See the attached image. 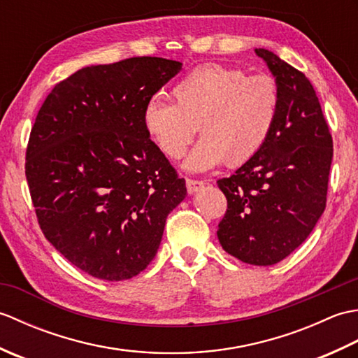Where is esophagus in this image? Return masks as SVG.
<instances>
[{
  "mask_svg": "<svg viewBox=\"0 0 358 358\" xmlns=\"http://www.w3.org/2000/svg\"><path fill=\"white\" fill-rule=\"evenodd\" d=\"M186 187H187V192L189 194H195V192H199L201 187H204V181L187 178L186 180Z\"/></svg>",
  "mask_w": 358,
  "mask_h": 358,
  "instance_id": "1",
  "label": "esophagus"
}]
</instances>
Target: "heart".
Here are the masks:
<instances>
[{"mask_svg":"<svg viewBox=\"0 0 358 358\" xmlns=\"http://www.w3.org/2000/svg\"><path fill=\"white\" fill-rule=\"evenodd\" d=\"M175 103L152 96L143 124L149 138L171 159L186 154L200 127L203 138L185 167L241 166L260 152L275 127L280 89L269 75H248L237 67L208 63L194 67L172 87Z\"/></svg>","mask_w":358,"mask_h":358,"instance_id":"heart-1","label":"heart"}]
</instances>
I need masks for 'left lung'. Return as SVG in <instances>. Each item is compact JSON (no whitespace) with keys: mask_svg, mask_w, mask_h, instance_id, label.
I'll return each instance as SVG.
<instances>
[{"mask_svg":"<svg viewBox=\"0 0 358 358\" xmlns=\"http://www.w3.org/2000/svg\"><path fill=\"white\" fill-rule=\"evenodd\" d=\"M280 89V113L268 143L231 177L217 181L227 210L218 240L243 263L271 266L313 232L326 208L332 136L305 73L255 49Z\"/></svg>","mask_w":358,"mask_h":358,"instance_id":"left-lung-1","label":"left lung"}]
</instances>
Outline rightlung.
<instances>
[{"instance_id": "obj_1", "label": "right lung", "mask_w": 358, "mask_h": 358, "mask_svg": "<svg viewBox=\"0 0 358 358\" xmlns=\"http://www.w3.org/2000/svg\"><path fill=\"white\" fill-rule=\"evenodd\" d=\"M180 69L157 57L83 67L38 112L26 152L38 223L95 278L121 281L146 269L167 215L185 200V180L143 124L144 106Z\"/></svg>"}]
</instances>
